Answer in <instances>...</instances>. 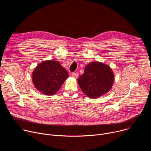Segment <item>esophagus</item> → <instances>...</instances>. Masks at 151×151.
Listing matches in <instances>:
<instances>
[{"label":"esophagus","mask_w":151,"mask_h":151,"mask_svg":"<svg viewBox=\"0 0 151 151\" xmlns=\"http://www.w3.org/2000/svg\"><path fill=\"white\" fill-rule=\"evenodd\" d=\"M72 77H73L75 78H77L78 77V73H77V72H73L72 73Z\"/></svg>","instance_id":"esophagus-1"}]
</instances>
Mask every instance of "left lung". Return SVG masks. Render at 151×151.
<instances>
[{
	"instance_id": "obj_1",
	"label": "left lung",
	"mask_w": 151,
	"mask_h": 151,
	"mask_svg": "<svg viewBox=\"0 0 151 151\" xmlns=\"http://www.w3.org/2000/svg\"><path fill=\"white\" fill-rule=\"evenodd\" d=\"M114 81V74L111 68L101 62L88 64L84 73L78 79L82 92L88 97L96 99L109 92Z\"/></svg>"
}]
</instances>
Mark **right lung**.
Listing matches in <instances>:
<instances>
[{
  "label": "right lung",
  "mask_w": 151,
  "mask_h": 151,
  "mask_svg": "<svg viewBox=\"0 0 151 151\" xmlns=\"http://www.w3.org/2000/svg\"><path fill=\"white\" fill-rule=\"evenodd\" d=\"M67 70L55 60L41 62L34 69L32 81L35 88L47 96L55 94L68 78Z\"/></svg>",
  "instance_id": "1"
}]
</instances>
